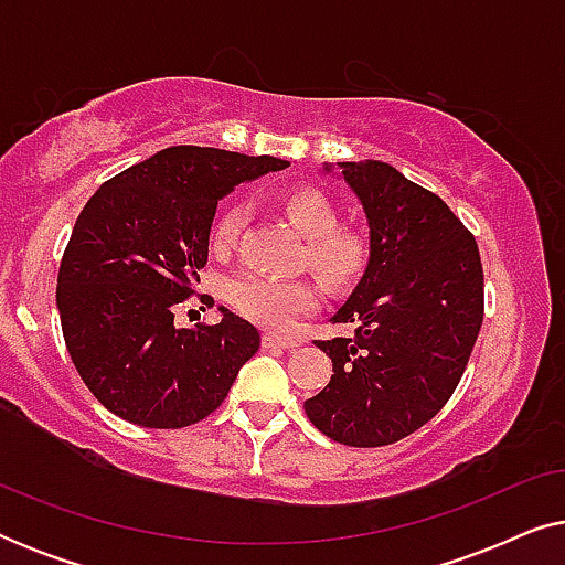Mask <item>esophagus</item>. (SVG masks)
Masks as SVG:
<instances>
[{
	"mask_svg": "<svg viewBox=\"0 0 565 565\" xmlns=\"http://www.w3.org/2000/svg\"><path fill=\"white\" fill-rule=\"evenodd\" d=\"M262 344H265L267 350H290V347H298V342H292V339H285L280 334H265V337H262Z\"/></svg>",
	"mask_w": 565,
	"mask_h": 565,
	"instance_id": "34e87169",
	"label": "esophagus"
}]
</instances>
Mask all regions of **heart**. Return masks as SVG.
<instances>
[{
  "instance_id": "1",
  "label": "heart",
  "mask_w": 565,
  "mask_h": 565,
  "mask_svg": "<svg viewBox=\"0 0 565 565\" xmlns=\"http://www.w3.org/2000/svg\"><path fill=\"white\" fill-rule=\"evenodd\" d=\"M285 218L300 236H306V265L329 288H350L360 280L367 265V242L360 231L337 226L339 213L321 190L292 188L277 200ZM244 207L228 205L211 226V249L228 254L236 246L244 226ZM228 303L246 319L269 329L288 327L292 316L308 311L316 303V292L303 280H280L257 273H244L226 285Z\"/></svg>"
}]
</instances>
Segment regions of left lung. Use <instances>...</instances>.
I'll return each instance as SVG.
<instances>
[{"label": "left lung", "mask_w": 565, "mask_h": 565, "mask_svg": "<svg viewBox=\"0 0 565 565\" xmlns=\"http://www.w3.org/2000/svg\"><path fill=\"white\" fill-rule=\"evenodd\" d=\"M337 167L365 211L370 257L331 316L354 337L316 342L334 375L303 406L334 443L383 447L424 427L458 388L483 321V267L473 234L435 192L385 161Z\"/></svg>", "instance_id": "left-lung-1"}]
</instances>
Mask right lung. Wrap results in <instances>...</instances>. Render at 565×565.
<instances>
[{"label":"right lung","instance_id":"obj_1","mask_svg":"<svg viewBox=\"0 0 565 565\" xmlns=\"http://www.w3.org/2000/svg\"><path fill=\"white\" fill-rule=\"evenodd\" d=\"M285 167L275 157L169 146L89 198L61 259L56 306L76 373L107 412L180 429L223 404L259 350V331L223 306L213 327H174V311L200 282L218 200Z\"/></svg>","mask_w":565,"mask_h":565}]
</instances>
